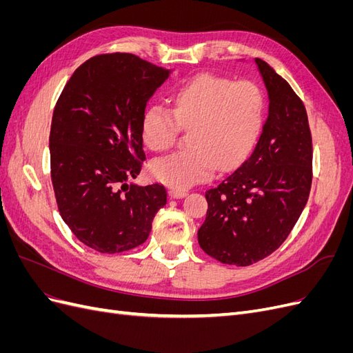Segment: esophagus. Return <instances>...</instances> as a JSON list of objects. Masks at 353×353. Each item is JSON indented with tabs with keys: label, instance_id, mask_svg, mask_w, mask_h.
Wrapping results in <instances>:
<instances>
[{
	"label": "esophagus",
	"instance_id": "1",
	"mask_svg": "<svg viewBox=\"0 0 353 353\" xmlns=\"http://www.w3.org/2000/svg\"><path fill=\"white\" fill-rule=\"evenodd\" d=\"M187 193H188L187 190H181V188H170L169 190V196L174 197V199L184 197V196H187Z\"/></svg>",
	"mask_w": 353,
	"mask_h": 353
}]
</instances>
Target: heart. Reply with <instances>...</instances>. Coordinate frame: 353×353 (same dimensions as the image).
Masks as SVG:
<instances>
[{"mask_svg":"<svg viewBox=\"0 0 353 353\" xmlns=\"http://www.w3.org/2000/svg\"><path fill=\"white\" fill-rule=\"evenodd\" d=\"M265 99L254 82L200 74L174 95V112L152 105L141 119V138L154 152L174 145L179 128H190L188 148L160 157L150 170L174 188L208 179L216 165L225 170L249 154L261 134Z\"/></svg>","mask_w":353,"mask_h":353,"instance_id":"1","label":"heart"}]
</instances>
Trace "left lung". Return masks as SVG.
I'll return each mask as SVG.
<instances>
[{"label":"left lung","mask_w":353,"mask_h":353,"mask_svg":"<svg viewBox=\"0 0 353 353\" xmlns=\"http://www.w3.org/2000/svg\"><path fill=\"white\" fill-rule=\"evenodd\" d=\"M254 61L268 91V117L250 156L206 191V219L197 231L209 256L237 266L280 248L312 184V137L303 101L268 63Z\"/></svg>","instance_id":"left-lung-1"}]
</instances>
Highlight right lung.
I'll return each mask as SVG.
<instances>
[{
	"instance_id": "add662e5",
	"label": "right lung",
	"mask_w": 353,
	"mask_h": 353,
	"mask_svg": "<svg viewBox=\"0 0 353 353\" xmlns=\"http://www.w3.org/2000/svg\"><path fill=\"white\" fill-rule=\"evenodd\" d=\"M170 74L130 52L94 56L73 72L52 112L51 183L60 215L81 243L101 253L143 244L166 205L160 184H130L141 172V119Z\"/></svg>"
}]
</instances>
